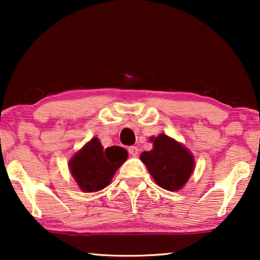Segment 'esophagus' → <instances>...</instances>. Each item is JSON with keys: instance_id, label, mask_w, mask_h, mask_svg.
I'll return each mask as SVG.
<instances>
[{"instance_id": "obj_1", "label": "esophagus", "mask_w": 260, "mask_h": 260, "mask_svg": "<svg viewBox=\"0 0 260 260\" xmlns=\"http://www.w3.org/2000/svg\"><path fill=\"white\" fill-rule=\"evenodd\" d=\"M127 150H129V154L131 155V156H137V154H138V148L137 147H130L129 149H127Z\"/></svg>"}]
</instances>
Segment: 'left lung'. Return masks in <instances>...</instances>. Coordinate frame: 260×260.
Listing matches in <instances>:
<instances>
[{"label": "left lung", "instance_id": "obj_1", "mask_svg": "<svg viewBox=\"0 0 260 260\" xmlns=\"http://www.w3.org/2000/svg\"><path fill=\"white\" fill-rule=\"evenodd\" d=\"M150 141L154 148L142 152V162L159 187L170 191L180 190L194 170L193 155L166 134L151 137Z\"/></svg>", "mask_w": 260, "mask_h": 260}]
</instances>
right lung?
<instances>
[{
    "label": "right lung",
    "instance_id": "obj_1",
    "mask_svg": "<svg viewBox=\"0 0 260 260\" xmlns=\"http://www.w3.org/2000/svg\"><path fill=\"white\" fill-rule=\"evenodd\" d=\"M126 158L125 149L117 145L104 149L94 137L71 158L69 167L80 189L92 193L109 186L117 169Z\"/></svg>",
    "mask_w": 260,
    "mask_h": 260
}]
</instances>
